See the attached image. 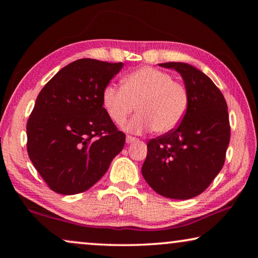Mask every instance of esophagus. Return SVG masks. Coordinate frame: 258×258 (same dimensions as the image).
Masks as SVG:
<instances>
[{"label": "esophagus", "mask_w": 258, "mask_h": 258, "mask_svg": "<svg viewBox=\"0 0 258 258\" xmlns=\"http://www.w3.org/2000/svg\"><path fill=\"white\" fill-rule=\"evenodd\" d=\"M135 141H138V139L132 137V135H127V137H126V143H128V145L130 143L135 142Z\"/></svg>", "instance_id": "1"}]
</instances>
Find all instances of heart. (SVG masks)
<instances>
[{
	"mask_svg": "<svg viewBox=\"0 0 258 258\" xmlns=\"http://www.w3.org/2000/svg\"><path fill=\"white\" fill-rule=\"evenodd\" d=\"M102 106L118 126L127 120L135 106L139 111L126 131L143 133L154 128L156 133L171 132L184 117L189 97L181 83L171 74L154 67H142L123 78L121 86L108 84L102 91Z\"/></svg>",
	"mask_w": 258,
	"mask_h": 258,
	"instance_id": "heart-1",
	"label": "heart"
}]
</instances>
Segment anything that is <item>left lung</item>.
<instances>
[{
    "label": "left lung",
    "mask_w": 258,
    "mask_h": 258,
    "mask_svg": "<svg viewBox=\"0 0 258 258\" xmlns=\"http://www.w3.org/2000/svg\"><path fill=\"white\" fill-rule=\"evenodd\" d=\"M175 69L184 81L189 104L176 128L148 142L142 175L157 194L190 199L207 189L223 167L230 142V121L223 94L203 72L184 62Z\"/></svg>",
    "instance_id": "8db88e82"
}]
</instances>
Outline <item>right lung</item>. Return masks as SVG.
<instances>
[{"label":"right lung","instance_id":"right-lung-1","mask_svg":"<svg viewBox=\"0 0 258 258\" xmlns=\"http://www.w3.org/2000/svg\"><path fill=\"white\" fill-rule=\"evenodd\" d=\"M123 62L80 59L41 90L27 121V152L51 190H89L123 150L125 134L102 106V91Z\"/></svg>","mask_w":258,"mask_h":258}]
</instances>
